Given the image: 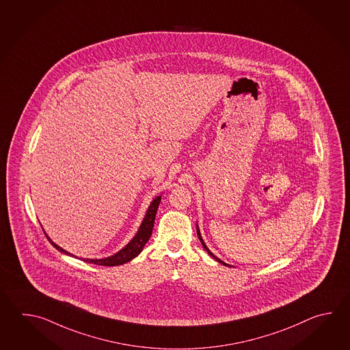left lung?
Here are the masks:
<instances>
[{
  "label": "left lung",
  "instance_id": "left-lung-1",
  "mask_svg": "<svg viewBox=\"0 0 350 350\" xmlns=\"http://www.w3.org/2000/svg\"><path fill=\"white\" fill-rule=\"evenodd\" d=\"M196 231H198V237H199V240H200L201 244H202V246H204V249H205V250H206V252H208V255H210V256H213V258H214V259H215L216 261H219V262H220V264H223V265H226V267H230V265H228V264H226V262H224V261L220 260V259H219V258H216L215 255H214V254L211 253V252H210V250H208V246L205 245V243H204V240H202V238H201L200 230H199V226H196Z\"/></svg>",
  "mask_w": 350,
  "mask_h": 350
}]
</instances>
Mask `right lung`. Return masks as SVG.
<instances>
[{"label": "right lung", "instance_id": "obj_1", "mask_svg": "<svg viewBox=\"0 0 350 350\" xmlns=\"http://www.w3.org/2000/svg\"><path fill=\"white\" fill-rule=\"evenodd\" d=\"M160 201H161V196H157L154 200L151 201L149 208L146 211V215L144 217V220H142V225H140L139 230L136 232V235L124 249L120 250L119 253L113 254L111 256L104 258V259H83V261L91 262V264H96V265H103V267H116V265H122V264H125L127 261L133 260L139 254L142 253L144 246L149 241L151 232H152V228H154V223H155V216H157V208H159ZM46 238L49 239V241L61 253L74 256L72 254L67 253L66 250H64L62 247L56 245L47 235H46Z\"/></svg>", "mask_w": 350, "mask_h": 350}]
</instances>
